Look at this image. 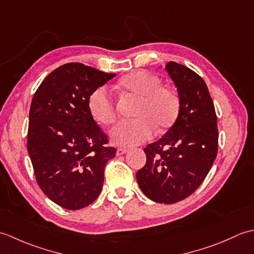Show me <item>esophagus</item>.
<instances>
[{
	"instance_id": "34e87169",
	"label": "esophagus",
	"mask_w": 254,
	"mask_h": 254,
	"mask_svg": "<svg viewBox=\"0 0 254 254\" xmlns=\"http://www.w3.org/2000/svg\"><path fill=\"white\" fill-rule=\"evenodd\" d=\"M127 148H124V147H120V148H118L117 149V155L118 156H120V155H123V154H126L127 152Z\"/></svg>"
}]
</instances>
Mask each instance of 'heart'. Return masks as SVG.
I'll return each instance as SVG.
<instances>
[{
  "label": "heart",
  "instance_id": "b5f03b06",
  "mask_svg": "<svg viewBox=\"0 0 254 254\" xmlns=\"http://www.w3.org/2000/svg\"><path fill=\"white\" fill-rule=\"evenodd\" d=\"M119 87L139 98L134 111L137 117L121 120L110 130L111 141L120 146H134L153 136L155 127L158 132L169 128L178 117L180 99L177 91L161 85V79L143 69L134 71L119 80ZM88 108L95 120L108 126L116 120L117 101L107 86H99L88 98Z\"/></svg>",
  "mask_w": 254,
  "mask_h": 254
}]
</instances>
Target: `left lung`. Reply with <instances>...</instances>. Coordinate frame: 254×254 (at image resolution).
Wrapping results in <instances>:
<instances>
[{"label": "left lung", "instance_id": "obj_1", "mask_svg": "<svg viewBox=\"0 0 254 254\" xmlns=\"http://www.w3.org/2000/svg\"><path fill=\"white\" fill-rule=\"evenodd\" d=\"M166 69L178 89L179 115L163 137L144 148L146 164L136 179L148 198L172 204L190 196L206 178L217 155L218 128L203 78L176 62Z\"/></svg>", "mask_w": 254, "mask_h": 254}]
</instances>
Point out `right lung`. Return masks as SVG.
<instances>
[{"label": "right lung", "instance_id": "1", "mask_svg": "<svg viewBox=\"0 0 254 254\" xmlns=\"http://www.w3.org/2000/svg\"><path fill=\"white\" fill-rule=\"evenodd\" d=\"M116 74L66 63L32 97L27 149L38 186L59 206L80 209L98 197L108 160L116 156L88 108L93 90Z\"/></svg>", "mask_w": 254, "mask_h": 254}]
</instances>
